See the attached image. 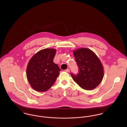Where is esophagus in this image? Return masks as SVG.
<instances>
[{"mask_svg":"<svg viewBox=\"0 0 127 127\" xmlns=\"http://www.w3.org/2000/svg\"><path fill=\"white\" fill-rule=\"evenodd\" d=\"M65 71H66V72H70V69H66V70H65Z\"/></svg>","mask_w":127,"mask_h":127,"instance_id":"esophagus-1","label":"esophagus"}]
</instances>
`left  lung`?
Masks as SVG:
<instances>
[{
  "label": "left lung",
  "mask_w": 127,
  "mask_h": 127,
  "mask_svg": "<svg viewBox=\"0 0 127 127\" xmlns=\"http://www.w3.org/2000/svg\"><path fill=\"white\" fill-rule=\"evenodd\" d=\"M79 69L77 74L71 73L74 81L82 89L92 90L101 82L104 70L95 54L88 48H80L73 52Z\"/></svg>",
  "instance_id": "1"
}]
</instances>
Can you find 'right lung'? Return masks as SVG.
<instances>
[{"label":"right lung","instance_id":"1","mask_svg":"<svg viewBox=\"0 0 127 127\" xmlns=\"http://www.w3.org/2000/svg\"><path fill=\"white\" fill-rule=\"evenodd\" d=\"M55 54V49H44L36 53L30 60L26 75L30 85L35 91L48 90L59 76L61 70L53 62Z\"/></svg>","mask_w":127,"mask_h":127}]
</instances>
